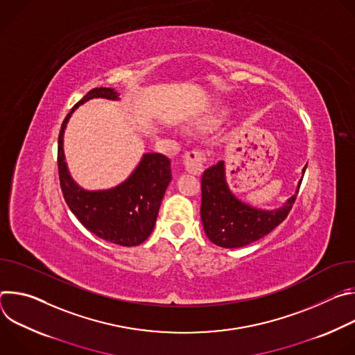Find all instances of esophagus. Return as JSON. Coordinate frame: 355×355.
Returning a JSON list of instances; mask_svg holds the SVG:
<instances>
[{"label": "esophagus", "instance_id": "34e87169", "mask_svg": "<svg viewBox=\"0 0 355 355\" xmlns=\"http://www.w3.org/2000/svg\"><path fill=\"white\" fill-rule=\"evenodd\" d=\"M208 160V156L204 150L200 148H192L184 155V166L185 170L191 174L199 175L202 171H204L205 163Z\"/></svg>", "mask_w": 355, "mask_h": 355}]
</instances>
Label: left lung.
<instances>
[{
	"instance_id": "obj_1",
	"label": "left lung",
	"mask_w": 355,
	"mask_h": 355,
	"mask_svg": "<svg viewBox=\"0 0 355 355\" xmlns=\"http://www.w3.org/2000/svg\"><path fill=\"white\" fill-rule=\"evenodd\" d=\"M306 167L303 168L305 174ZM297 191L277 211H260L240 202L227 188L225 166L219 162L208 168L200 178V219L208 239L225 248L243 247L272 232L289 215Z\"/></svg>"
}]
</instances>
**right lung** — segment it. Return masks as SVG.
I'll list each match as a JSON object with an SVG mask.
<instances>
[{"label":"right lung","mask_w":355,"mask_h":355,"mask_svg":"<svg viewBox=\"0 0 355 355\" xmlns=\"http://www.w3.org/2000/svg\"><path fill=\"white\" fill-rule=\"evenodd\" d=\"M91 98L116 99L112 88L89 89L64 118L58 146L60 188L66 204L81 225L98 236L119 245H137L153 232L167 185L171 181L168 157L160 153L144 155L135 173L119 187L88 192L71 180L63 153V135L73 111Z\"/></svg>","instance_id":"add662e5"}]
</instances>
